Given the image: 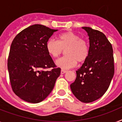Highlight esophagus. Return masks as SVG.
Segmentation results:
<instances>
[{
	"mask_svg": "<svg viewBox=\"0 0 122 122\" xmlns=\"http://www.w3.org/2000/svg\"><path fill=\"white\" fill-rule=\"evenodd\" d=\"M66 72H67V71H66L63 70V69H62V70L61 71V73L62 74H64V73H66Z\"/></svg>",
	"mask_w": 122,
	"mask_h": 122,
	"instance_id": "obj_1",
	"label": "esophagus"
}]
</instances>
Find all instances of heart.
Masks as SVG:
<instances>
[{
    "instance_id": "1",
    "label": "heart",
    "mask_w": 122,
    "mask_h": 122,
    "mask_svg": "<svg viewBox=\"0 0 122 122\" xmlns=\"http://www.w3.org/2000/svg\"><path fill=\"white\" fill-rule=\"evenodd\" d=\"M46 51L53 58H58L65 50V57L56 61V66L61 69H68L75 67L77 62L82 63L87 58L89 47L87 42L75 33L68 31L58 36V41L50 39L46 45Z\"/></svg>"
}]
</instances>
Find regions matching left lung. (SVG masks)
Segmentation results:
<instances>
[{"label": "left lung", "mask_w": 122, "mask_h": 122, "mask_svg": "<svg viewBox=\"0 0 122 122\" xmlns=\"http://www.w3.org/2000/svg\"><path fill=\"white\" fill-rule=\"evenodd\" d=\"M82 28L89 36V53L76 71V79L70 87L79 101L89 103L101 98L108 89L114 74V59L112 46L103 33Z\"/></svg>", "instance_id": "left-lung-1"}]
</instances>
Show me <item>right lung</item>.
I'll return each mask as SVG.
<instances>
[{"label": "right lung", "mask_w": 122, "mask_h": 122, "mask_svg": "<svg viewBox=\"0 0 122 122\" xmlns=\"http://www.w3.org/2000/svg\"><path fill=\"white\" fill-rule=\"evenodd\" d=\"M53 30L42 25L28 26L11 44L7 66L12 90L18 97L36 104L51 93L61 73L46 48ZM53 67L51 71L44 69Z\"/></svg>", "instance_id": "1"}]
</instances>
